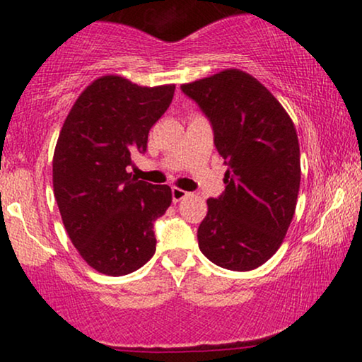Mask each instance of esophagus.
<instances>
[{
	"label": "esophagus",
	"mask_w": 362,
	"mask_h": 362,
	"mask_svg": "<svg viewBox=\"0 0 362 362\" xmlns=\"http://www.w3.org/2000/svg\"><path fill=\"white\" fill-rule=\"evenodd\" d=\"M186 196H187V192L185 189H180V187H173V189H171L173 202H180L181 199H185Z\"/></svg>",
	"instance_id": "obj_1"
}]
</instances>
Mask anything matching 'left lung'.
Masks as SVG:
<instances>
[{
	"mask_svg": "<svg viewBox=\"0 0 362 362\" xmlns=\"http://www.w3.org/2000/svg\"><path fill=\"white\" fill-rule=\"evenodd\" d=\"M181 90L207 117L227 166L224 192L207 199L199 249L222 269L254 270L279 250L295 214L301 171L293 122L257 78L237 69Z\"/></svg>",
	"mask_w": 362,
	"mask_h": 362,
	"instance_id": "obj_1",
	"label": "left lung"
}]
</instances>
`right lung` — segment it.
<instances>
[{
    "label": "right lung",
    "mask_w": 362,
    "mask_h": 362,
    "mask_svg": "<svg viewBox=\"0 0 362 362\" xmlns=\"http://www.w3.org/2000/svg\"><path fill=\"white\" fill-rule=\"evenodd\" d=\"M173 95L175 86L100 77L81 93L59 133L54 196L72 244L100 274H132L155 254L153 227L171 204V187L136 180L127 168L146 151L150 128Z\"/></svg>",
    "instance_id": "add662e5"
}]
</instances>
